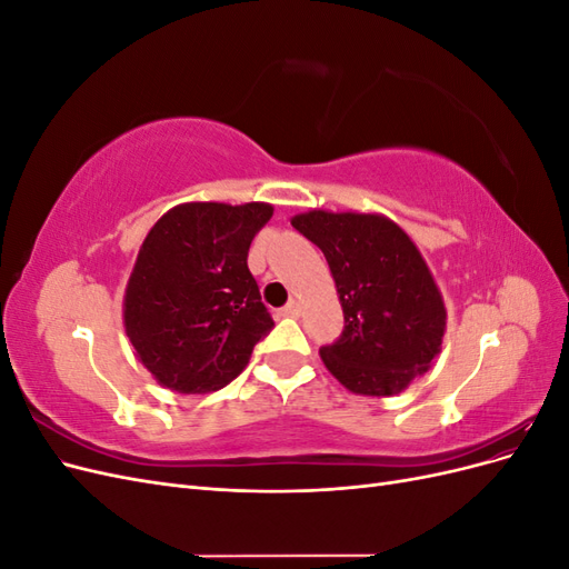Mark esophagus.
I'll use <instances>...</instances> for the list:
<instances>
[{
  "mask_svg": "<svg viewBox=\"0 0 569 569\" xmlns=\"http://www.w3.org/2000/svg\"><path fill=\"white\" fill-rule=\"evenodd\" d=\"M282 313L289 316V318H299V316H301V303H299V301H289V303L282 308Z\"/></svg>",
  "mask_w": 569,
  "mask_h": 569,
  "instance_id": "34e87169",
  "label": "esophagus"
}]
</instances>
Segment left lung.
Returning <instances> with one entry per match:
<instances>
[{"instance_id": "8db88e82", "label": "left lung", "mask_w": 569, "mask_h": 569, "mask_svg": "<svg viewBox=\"0 0 569 569\" xmlns=\"http://www.w3.org/2000/svg\"><path fill=\"white\" fill-rule=\"evenodd\" d=\"M327 258L343 332L320 349L325 368L353 393L393 396L427 372L446 330L441 291L422 253L380 213L308 211L291 218Z\"/></svg>"}]
</instances>
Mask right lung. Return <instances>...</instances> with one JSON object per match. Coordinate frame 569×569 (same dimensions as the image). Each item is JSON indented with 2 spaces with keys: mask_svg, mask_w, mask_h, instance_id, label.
<instances>
[{
  "mask_svg": "<svg viewBox=\"0 0 569 569\" xmlns=\"http://www.w3.org/2000/svg\"><path fill=\"white\" fill-rule=\"evenodd\" d=\"M272 206L192 201L163 213L137 253L123 322L159 385L209 393L230 385L272 330L249 272L251 239Z\"/></svg>",
  "mask_w": 569,
  "mask_h": 569,
  "instance_id": "right-lung-1",
  "label": "right lung"
}]
</instances>
